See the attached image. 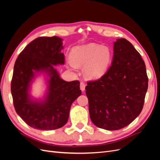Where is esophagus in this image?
I'll return each mask as SVG.
<instances>
[{"label": "esophagus", "instance_id": "34e87169", "mask_svg": "<svg viewBox=\"0 0 160 160\" xmlns=\"http://www.w3.org/2000/svg\"><path fill=\"white\" fill-rule=\"evenodd\" d=\"M85 86H86V85H85V83H84V82L83 81H81V83H80V89H81V90L82 91H85Z\"/></svg>", "mask_w": 160, "mask_h": 160}]
</instances>
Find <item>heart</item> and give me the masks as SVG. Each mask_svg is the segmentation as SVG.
I'll return each mask as SVG.
<instances>
[{"label": "heart", "instance_id": "heart-1", "mask_svg": "<svg viewBox=\"0 0 160 160\" xmlns=\"http://www.w3.org/2000/svg\"><path fill=\"white\" fill-rule=\"evenodd\" d=\"M112 56V52L108 47L89 43L72 48L70 52L72 63L69 65L72 69L75 66H85V77L91 79H99L108 71Z\"/></svg>", "mask_w": 160, "mask_h": 160}]
</instances>
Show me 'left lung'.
Returning <instances> with one entry per match:
<instances>
[{
    "instance_id": "left-lung-1",
    "label": "left lung",
    "mask_w": 160,
    "mask_h": 160,
    "mask_svg": "<svg viewBox=\"0 0 160 160\" xmlns=\"http://www.w3.org/2000/svg\"><path fill=\"white\" fill-rule=\"evenodd\" d=\"M148 88L141 55L129 41L118 38L108 71L100 79L88 81L85 88L92 122L110 131L127 126L142 111Z\"/></svg>"
}]
</instances>
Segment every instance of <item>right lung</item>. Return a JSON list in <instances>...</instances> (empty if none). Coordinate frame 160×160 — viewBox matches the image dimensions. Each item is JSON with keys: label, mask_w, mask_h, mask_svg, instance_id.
Listing matches in <instances>:
<instances>
[{"label": "right lung", "mask_w": 160, "mask_h": 160, "mask_svg": "<svg viewBox=\"0 0 160 160\" xmlns=\"http://www.w3.org/2000/svg\"><path fill=\"white\" fill-rule=\"evenodd\" d=\"M62 41L56 36L37 38L19 54L14 63L11 81L14 109L24 122L37 129L64 126L72 102L81 95L79 81L62 79L53 66L65 63ZM41 72L50 77L48 93L43 101H34L29 94L30 87Z\"/></svg>", "instance_id": "right-lung-1"}]
</instances>
